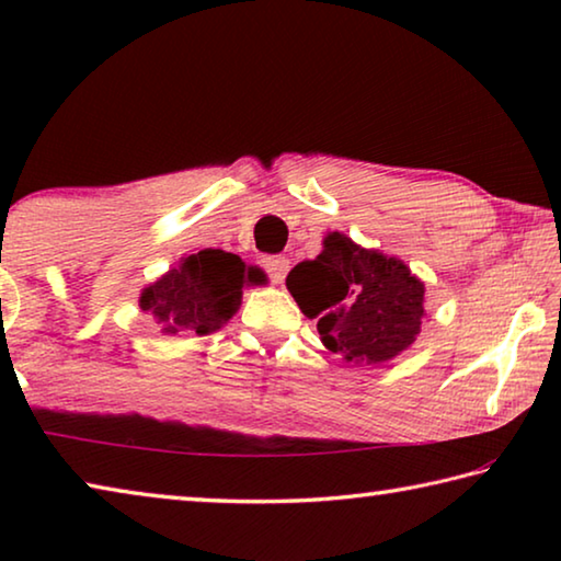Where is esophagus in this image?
<instances>
[{
    "label": "esophagus",
    "instance_id": "1",
    "mask_svg": "<svg viewBox=\"0 0 561 561\" xmlns=\"http://www.w3.org/2000/svg\"><path fill=\"white\" fill-rule=\"evenodd\" d=\"M263 268H265V273H268V278L273 283H283L286 273L290 271V263L280 255H271V257H263Z\"/></svg>",
    "mask_w": 561,
    "mask_h": 561
}]
</instances>
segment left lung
<instances>
[{
    "mask_svg": "<svg viewBox=\"0 0 561 561\" xmlns=\"http://www.w3.org/2000/svg\"><path fill=\"white\" fill-rule=\"evenodd\" d=\"M286 286L298 308L318 321L323 346L353 364H383L421 331L424 283L399 257L368 251L329 232L313 261L298 263Z\"/></svg>",
    "mask_w": 561,
    "mask_h": 561,
    "instance_id": "obj_1",
    "label": "left lung"
}]
</instances>
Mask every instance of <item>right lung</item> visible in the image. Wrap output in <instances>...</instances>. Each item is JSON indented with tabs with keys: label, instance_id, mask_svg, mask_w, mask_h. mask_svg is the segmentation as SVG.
<instances>
[{
	"label": "right lung",
	"instance_id": "add662e5",
	"mask_svg": "<svg viewBox=\"0 0 561 561\" xmlns=\"http://www.w3.org/2000/svg\"><path fill=\"white\" fill-rule=\"evenodd\" d=\"M261 280L263 273L238 255L205 248L180 257L175 268L145 288L140 308L158 318L165 335H208L230 321L243 288Z\"/></svg>",
	"mask_w": 561,
	"mask_h": 561
}]
</instances>
